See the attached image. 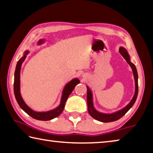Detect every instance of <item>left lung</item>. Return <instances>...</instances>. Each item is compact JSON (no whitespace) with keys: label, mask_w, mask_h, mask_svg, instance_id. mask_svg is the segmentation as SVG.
<instances>
[{"label":"left lung","mask_w":153,"mask_h":153,"mask_svg":"<svg viewBox=\"0 0 153 153\" xmlns=\"http://www.w3.org/2000/svg\"><path fill=\"white\" fill-rule=\"evenodd\" d=\"M120 53L123 56V57L126 59L127 63H128L129 65H130L131 69H132L134 81H135V92H134V95L128 105H127L125 107L121 108V110H119L116 112H114L112 113H104L98 111L94 107V103H93V96L92 92L91 90L89 88L88 86H87V104H88V113L92 117L99 121L104 123L107 122H112V121H115L118 120L119 119L122 117L125 114L128 112V111L132 107L134 103H135L137 97H138V72H137V69L136 68L135 65L132 63L130 61V56H129V54L125 48L121 46L120 48Z\"/></svg>","instance_id":"left-lung-1"}]
</instances>
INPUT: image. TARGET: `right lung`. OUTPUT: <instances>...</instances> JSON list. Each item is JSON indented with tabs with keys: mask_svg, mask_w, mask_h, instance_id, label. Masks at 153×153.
<instances>
[{
	"mask_svg": "<svg viewBox=\"0 0 153 153\" xmlns=\"http://www.w3.org/2000/svg\"><path fill=\"white\" fill-rule=\"evenodd\" d=\"M45 42V39H40L38 40V45H41L42 44ZM28 53H29V51H25L24 52V56L18 61L16 65V68H15L14 77V94L15 98H16V100L18 104H19V107L22 108L25 113L28 114V115L33 117V119H35V120L41 121H48L53 120V119L58 117V116L63 112L65 107V104L67 98L69 97V96L70 95L72 91L74 90L75 86H76L77 84H79V80L77 78H74L73 79H71L70 82H69L65 86L63 90V92H62L60 105H59L57 107L54 108L53 110L45 111V112H37V111H34L25 104L24 100H23L20 92L21 68H22V65L23 63V62L25 61V59L26 58Z\"/></svg>",
	"mask_w": 153,
	"mask_h": 153,
	"instance_id": "obj_1",
	"label": "right lung"
}]
</instances>
